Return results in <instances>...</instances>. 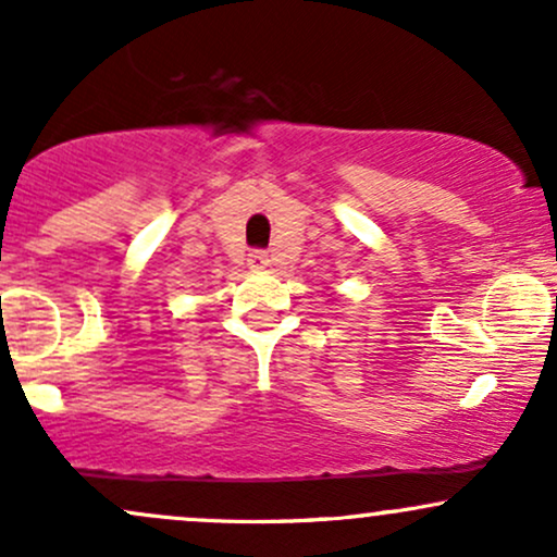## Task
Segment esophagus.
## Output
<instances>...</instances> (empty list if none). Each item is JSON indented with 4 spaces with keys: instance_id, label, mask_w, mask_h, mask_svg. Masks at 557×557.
<instances>
[{
    "instance_id": "obj_1",
    "label": "esophagus",
    "mask_w": 557,
    "mask_h": 557,
    "mask_svg": "<svg viewBox=\"0 0 557 557\" xmlns=\"http://www.w3.org/2000/svg\"><path fill=\"white\" fill-rule=\"evenodd\" d=\"M248 267H251V270H267V267H270V257H267V251L257 248V251L248 253Z\"/></svg>"
}]
</instances>
